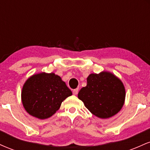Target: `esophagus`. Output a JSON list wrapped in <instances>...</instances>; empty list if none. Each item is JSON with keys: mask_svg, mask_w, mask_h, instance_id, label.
Segmentation results:
<instances>
[{"mask_svg": "<svg viewBox=\"0 0 150 150\" xmlns=\"http://www.w3.org/2000/svg\"><path fill=\"white\" fill-rule=\"evenodd\" d=\"M78 91H79L78 88H77V89H73V94H74V95H77V93H78Z\"/></svg>", "mask_w": 150, "mask_h": 150, "instance_id": "obj_1", "label": "esophagus"}]
</instances>
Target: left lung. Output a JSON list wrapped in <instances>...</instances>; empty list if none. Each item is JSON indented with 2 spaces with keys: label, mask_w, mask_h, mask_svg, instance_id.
Segmentation results:
<instances>
[{
  "label": "left lung",
  "mask_w": 150,
  "mask_h": 150,
  "mask_svg": "<svg viewBox=\"0 0 150 150\" xmlns=\"http://www.w3.org/2000/svg\"><path fill=\"white\" fill-rule=\"evenodd\" d=\"M87 86L78 93V98L94 116L108 118L120 111L124 104L125 89L116 75L103 71L87 78Z\"/></svg>",
  "instance_id": "8db88e82"
}]
</instances>
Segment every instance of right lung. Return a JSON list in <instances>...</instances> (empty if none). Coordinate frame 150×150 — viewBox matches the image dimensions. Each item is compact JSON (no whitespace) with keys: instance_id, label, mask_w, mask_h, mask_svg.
Segmentation results:
<instances>
[{"instance_id":"right-lung-1","label":"right lung","mask_w":150,"mask_h":150,"mask_svg":"<svg viewBox=\"0 0 150 150\" xmlns=\"http://www.w3.org/2000/svg\"><path fill=\"white\" fill-rule=\"evenodd\" d=\"M71 90L54 73H41L28 78L22 89V102L29 114L39 119L53 116Z\"/></svg>"}]
</instances>
